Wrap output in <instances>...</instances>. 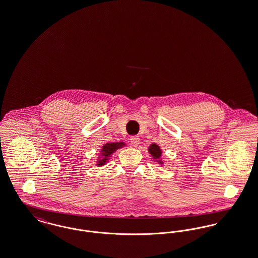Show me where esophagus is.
<instances>
[{
    "label": "esophagus",
    "mask_w": 258,
    "mask_h": 258,
    "mask_svg": "<svg viewBox=\"0 0 258 258\" xmlns=\"http://www.w3.org/2000/svg\"><path fill=\"white\" fill-rule=\"evenodd\" d=\"M139 142H140V138L138 135H134L131 137V143L133 146L136 147L139 144Z\"/></svg>",
    "instance_id": "obj_1"
}]
</instances>
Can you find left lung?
I'll use <instances>...</instances> for the list:
<instances>
[{
    "label": "left lung",
    "mask_w": 258,
    "mask_h": 258,
    "mask_svg": "<svg viewBox=\"0 0 258 258\" xmlns=\"http://www.w3.org/2000/svg\"><path fill=\"white\" fill-rule=\"evenodd\" d=\"M149 152L150 154L152 155V157L154 159H160V156H161V150L160 148L156 145V144H152L150 147H149Z\"/></svg>",
    "instance_id": "obj_1"
}]
</instances>
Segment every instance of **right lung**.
<instances>
[{
	"mask_svg": "<svg viewBox=\"0 0 258 258\" xmlns=\"http://www.w3.org/2000/svg\"><path fill=\"white\" fill-rule=\"evenodd\" d=\"M123 142H119V143H107L105 144L102 149H101V152H102V160H98V165H102L106 162V160H108V157H110L111 154L114 153V151H116L117 149L122 147L123 146Z\"/></svg>",
	"mask_w": 258,
	"mask_h": 258,
	"instance_id": "right-lung-1",
	"label": "right lung"
}]
</instances>
